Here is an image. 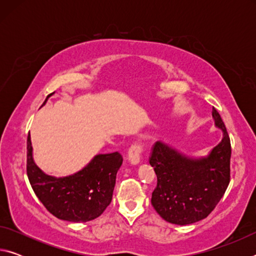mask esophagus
<instances>
[{
    "label": "esophagus",
    "mask_w": 256,
    "mask_h": 256,
    "mask_svg": "<svg viewBox=\"0 0 256 256\" xmlns=\"http://www.w3.org/2000/svg\"><path fill=\"white\" fill-rule=\"evenodd\" d=\"M142 152V146L138 144H134L128 149V162L132 164H140V154Z\"/></svg>",
    "instance_id": "obj_1"
}]
</instances>
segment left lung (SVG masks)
I'll return each mask as SVG.
<instances>
[{
	"instance_id": "obj_1",
	"label": "left lung",
	"mask_w": 256,
	"mask_h": 256,
	"mask_svg": "<svg viewBox=\"0 0 256 256\" xmlns=\"http://www.w3.org/2000/svg\"><path fill=\"white\" fill-rule=\"evenodd\" d=\"M222 138L206 156L192 157L158 141L150 164L157 175L151 204L166 222L185 226L206 218L222 200L230 180V140L219 112L212 108Z\"/></svg>"
}]
</instances>
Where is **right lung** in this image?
Listing matches in <instances>:
<instances>
[{"mask_svg":"<svg viewBox=\"0 0 256 256\" xmlns=\"http://www.w3.org/2000/svg\"><path fill=\"white\" fill-rule=\"evenodd\" d=\"M53 94L47 96L42 106ZM122 162L118 152L100 154L74 174L52 176L34 162L32 138L28 134L27 174L30 185L46 209L60 220L86 222L98 218L112 201Z\"/></svg>","mask_w":256,"mask_h":256,"instance_id":"add662e5","label":"right lung"}]
</instances>
